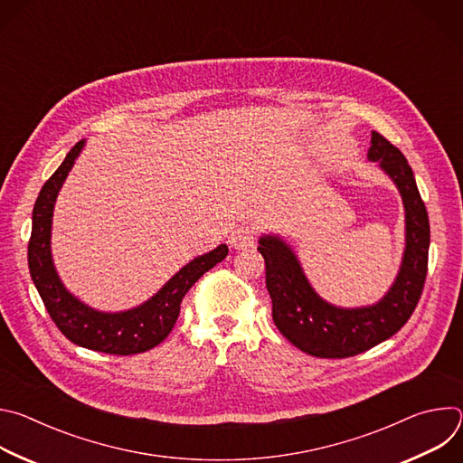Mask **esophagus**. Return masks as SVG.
Wrapping results in <instances>:
<instances>
[{"instance_id": "esophagus-1", "label": "esophagus", "mask_w": 463, "mask_h": 463, "mask_svg": "<svg viewBox=\"0 0 463 463\" xmlns=\"http://www.w3.org/2000/svg\"><path fill=\"white\" fill-rule=\"evenodd\" d=\"M254 240H256V234H254V229L250 227H238L231 232L229 236V243L234 247V249H249L254 245Z\"/></svg>"}]
</instances>
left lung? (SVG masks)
Returning <instances> with one entry per match:
<instances>
[{
	"instance_id": "obj_1",
	"label": "left lung",
	"mask_w": 463,
	"mask_h": 463,
	"mask_svg": "<svg viewBox=\"0 0 463 463\" xmlns=\"http://www.w3.org/2000/svg\"><path fill=\"white\" fill-rule=\"evenodd\" d=\"M368 161L398 186L405 207V250L390 289L372 306L339 307L309 284L293 247L279 234H263L258 250L266 260V286L279 332L298 350L324 359L363 354L398 334L418 306L427 277L430 227L414 172L405 156L372 131Z\"/></svg>"
}]
</instances>
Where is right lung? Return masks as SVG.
Segmentation results:
<instances>
[{
	"label": "right lung",
	"instance_id": "add662e5",
	"mask_svg": "<svg viewBox=\"0 0 463 463\" xmlns=\"http://www.w3.org/2000/svg\"><path fill=\"white\" fill-rule=\"evenodd\" d=\"M84 145L86 139L79 141L70 150L38 194L33 209V231L27 252L31 279L52 322L71 343L111 355L148 352L168 337L179 317L183 297L229 254V247L222 243L214 250L190 260L152 298L137 307L108 313L79 300L61 284L56 273L51 252V229L58 192Z\"/></svg>",
	"mask_w": 463,
	"mask_h": 463
}]
</instances>
